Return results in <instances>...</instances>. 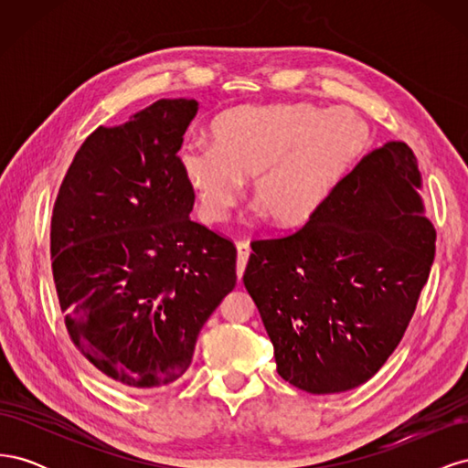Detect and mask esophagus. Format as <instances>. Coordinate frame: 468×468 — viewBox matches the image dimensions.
<instances>
[{
    "instance_id": "obj_1",
    "label": "esophagus",
    "mask_w": 468,
    "mask_h": 468,
    "mask_svg": "<svg viewBox=\"0 0 468 468\" xmlns=\"http://www.w3.org/2000/svg\"><path fill=\"white\" fill-rule=\"evenodd\" d=\"M236 251H238V267H236V273H238V279L244 277V271H246V263H248V258H250V242H246V239H242V242L236 244Z\"/></svg>"
}]
</instances>
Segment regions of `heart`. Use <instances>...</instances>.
I'll use <instances>...</instances> for the list:
<instances>
[{
  "instance_id": "heart-1",
  "label": "heart",
  "mask_w": 468,
  "mask_h": 468,
  "mask_svg": "<svg viewBox=\"0 0 468 468\" xmlns=\"http://www.w3.org/2000/svg\"><path fill=\"white\" fill-rule=\"evenodd\" d=\"M208 133L210 143L191 140L179 150L207 222L229 218L251 177L258 215L287 229L304 224L369 146V126L356 112L306 103L239 105L220 112Z\"/></svg>"
}]
</instances>
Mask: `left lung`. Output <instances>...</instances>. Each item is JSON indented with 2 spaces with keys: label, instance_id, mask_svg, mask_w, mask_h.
Instances as JSON below:
<instances>
[{
  "label": "left lung",
  "instance_id": "1",
  "mask_svg": "<svg viewBox=\"0 0 468 468\" xmlns=\"http://www.w3.org/2000/svg\"><path fill=\"white\" fill-rule=\"evenodd\" d=\"M404 143L367 154L299 232L256 239L244 285L275 349L277 373L310 394L369 380L412 318L435 229Z\"/></svg>",
  "mask_w": 468,
  "mask_h": 468
}]
</instances>
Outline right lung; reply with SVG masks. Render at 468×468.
<instances>
[{
    "label": "right lung",
    "mask_w": 468,
    "mask_h": 468,
    "mask_svg": "<svg viewBox=\"0 0 468 468\" xmlns=\"http://www.w3.org/2000/svg\"><path fill=\"white\" fill-rule=\"evenodd\" d=\"M195 99H160L78 150L56 197L52 275L66 328L99 371L134 390L189 369L197 337L236 287V248L189 218L177 152Z\"/></svg>",
    "instance_id": "obj_1"
}]
</instances>
